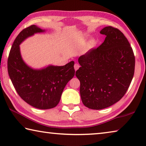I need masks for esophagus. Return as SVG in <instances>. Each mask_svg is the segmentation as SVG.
<instances>
[{"mask_svg":"<svg viewBox=\"0 0 146 146\" xmlns=\"http://www.w3.org/2000/svg\"><path fill=\"white\" fill-rule=\"evenodd\" d=\"M79 68H80V65H79L78 63H76L74 64V69H75V70L76 71L77 70H78Z\"/></svg>","mask_w":146,"mask_h":146,"instance_id":"1","label":"esophagus"}]
</instances>
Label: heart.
Instances as JSON below:
<instances>
[{"instance_id": "1", "label": "heart", "mask_w": 146, "mask_h": 146, "mask_svg": "<svg viewBox=\"0 0 146 146\" xmlns=\"http://www.w3.org/2000/svg\"><path fill=\"white\" fill-rule=\"evenodd\" d=\"M94 44V40H91L89 42V46H92Z\"/></svg>"}]
</instances>
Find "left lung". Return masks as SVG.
I'll use <instances>...</instances> for the list:
<instances>
[{"label": "left lung", "instance_id": "1", "mask_svg": "<svg viewBox=\"0 0 146 146\" xmlns=\"http://www.w3.org/2000/svg\"><path fill=\"white\" fill-rule=\"evenodd\" d=\"M100 33L106 35L104 42L79 57L81 67L76 72L83 105L95 110L113 106L123 96L135 66L132 48L121 31L106 26Z\"/></svg>", "mask_w": 146, "mask_h": 146}]
</instances>
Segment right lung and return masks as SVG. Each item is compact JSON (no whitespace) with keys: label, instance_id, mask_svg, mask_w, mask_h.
Here are the masks:
<instances>
[{"label":"right lung","instance_id":"right-lung-1","mask_svg":"<svg viewBox=\"0 0 146 146\" xmlns=\"http://www.w3.org/2000/svg\"><path fill=\"white\" fill-rule=\"evenodd\" d=\"M44 30L32 25L19 33L14 40L8 59V71L17 92L24 101L39 109L54 108L60 101L66 85L74 77V62L64 66L48 65L34 69L26 64L19 45L26 39Z\"/></svg>","mask_w":146,"mask_h":146}]
</instances>
